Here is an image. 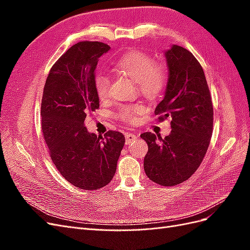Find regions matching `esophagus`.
<instances>
[{
  "mask_svg": "<svg viewBox=\"0 0 250 250\" xmlns=\"http://www.w3.org/2000/svg\"><path fill=\"white\" fill-rule=\"evenodd\" d=\"M137 137H135V134L133 133H126L125 134V141H126V145H129L130 143H132Z\"/></svg>",
  "mask_w": 250,
  "mask_h": 250,
  "instance_id": "obj_1",
  "label": "esophagus"
}]
</instances>
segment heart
<instances>
[{
	"label": "heart",
	"instance_id": "1",
	"mask_svg": "<svg viewBox=\"0 0 250 250\" xmlns=\"http://www.w3.org/2000/svg\"><path fill=\"white\" fill-rule=\"evenodd\" d=\"M118 73L137 82L140 92L148 99H155L167 84V70L164 64L154 63L146 53L129 52L120 57L113 64ZM109 78L99 74L95 77L94 86L99 99H106L109 94ZM144 111L141 104L123 105L118 110V117L128 123H134L138 116Z\"/></svg>",
	"mask_w": 250,
	"mask_h": 250
}]
</instances>
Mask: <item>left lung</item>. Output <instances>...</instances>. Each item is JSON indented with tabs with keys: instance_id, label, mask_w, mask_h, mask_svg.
<instances>
[{
	"instance_id": "obj_1",
	"label": "left lung",
	"mask_w": 250,
	"mask_h": 250,
	"mask_svg": "<svg viewBox=\"0 0 250 250\" xmlns=\"http://www.w3.org/2000/svg\"><path fill=\"white\" fill-rule=\"evenodd\" d=\"M169 77L164 99L154 113L158 121L171 118V133L163 139L141 134L148 144L144 158L146 175L172 187L184 183L198 169L213 133V104L202 66L187 49L173 44L165 52Z\"/></svg>"
}]
</instances>
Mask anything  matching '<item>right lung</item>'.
I'll return each instance as SVG.
<instances>
[{
    "label": "right lung",
    "instance_id": "add662e5",
    "mask_svg": "<svg viewBox=\"0 0 250 250\" xmlns=\"http://www.w3.org/2000/svg\"><path fill=\"white\" fill-rule=\"evenodd\" d=\"M110 47L100 42L74 44L52 66L42 100V130L60 174L82 190H98L115 175L124 135L87 131L86 113L99 108L94 81L99 58Z\"/></svg>",
    "mask_w": 250,
    "mask_h": 250
}]
</instances>
